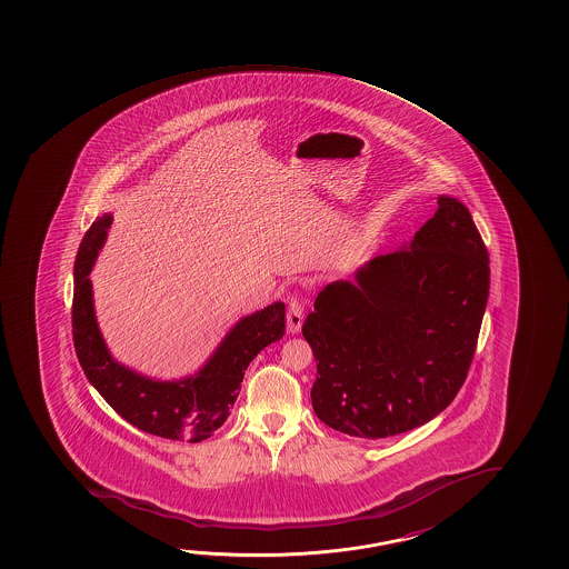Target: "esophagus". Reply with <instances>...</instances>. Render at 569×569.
I'll return each instance as SVG.
<instances>
[{
	"label": "esophagus",
	"mask_w": 569,
	"mask_h": 569,
	"mask_svg": "<svg viewBox=\"0 0 569 569\" xmlns=\"http://www.w3.org/2000/svg\"><path fill=\"white\" fill-rule=\"evenodd\" d=\"M286 321H288V331L291 336H296V333L301 331V326H303V308H301V303H299L298 298L289 299Z\"/></svg>",
	"instance_id": "34e87169"
}]
</instances>
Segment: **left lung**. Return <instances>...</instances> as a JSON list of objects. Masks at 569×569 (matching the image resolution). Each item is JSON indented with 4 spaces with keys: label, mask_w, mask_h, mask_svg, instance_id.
<instances>
[{
    "label": "left lung",
    "mask_w": 569,
    "mask_h": 569,
    "mask_svg": "<svg viewBox=\"0 0 569 569\" xmlns=\"http://www.w3.org/2000/svg\"><path fill=\"white\" fill-rule=\"evenodd\" d=\"M490 260L458 198L409 243L319 291L303 323L317 419L349 437L417 429L455 401L482 326Z\"/></svg>",
    "instance_id": "1"
}]
</instances>
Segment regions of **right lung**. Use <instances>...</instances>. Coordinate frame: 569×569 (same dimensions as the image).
Masks as SVG:
<instances>
[{"instance_id":"right-lung-1","label":"right lung","mask_w":569,"mask_h":569,"mask_svg":"<svg viewBox=\"0 0 569 569\" xmlns=\"http://www.w3.org/2000/svg\"><path fill=\"white\" fill-rule=\"evenodd\" d=\"M111 224V212L99 216L77 252L73 341L79 363L104 401L132 427L170 440H206L228 419L248 365L263 347L283 337L286 303L276 301L238 319L194 373L168 381L139 373L112 357L94 313L89 273Z\"/></svg>"}]
</instances>
